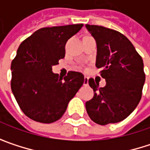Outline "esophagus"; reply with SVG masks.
Instances as JSON below:
<instances>
[{
    "instance_id": "34e87169",
    "label": "esophagus",
    "mask_w": 150,
    "mask_h": 150,
    "mask_svg": "<svg viewBox=\"0 0 150 150\" xmlns=\"http://www.w3.org/2000/svg\"><path fill=\"white\" fill-rule=\"evenodd\" d=\"M83 85H84V86H87V85H88V78L87 76H85V77H84Z\"/></svg>"
}]
</instances>
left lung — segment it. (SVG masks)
<instances>
[{"instance_id":"8db88e82","label":"left lung","mask_w":150,"mask_h":150,"mask_svg":"<svg viewBox=\"0 0 150 150\" xmlns=\"http://www.w3.org/2000/svg\"><path fill=\"white\" fill-rule=\"evenodd\" d=\"M97 45L96 66L101 69L106 85L99 88L88 80L93 98L86 103L90 119L97 124L116 123L136 108L145 82L143 62L131 42L122 34L103 26L86 25Z\"/></svg>"}]
</instances>
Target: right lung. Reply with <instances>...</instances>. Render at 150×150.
I'll return each instance as SVG.
<instances>
[{
	"mask_svg": "<svg viewBox=\"0 0 150 150\" xmlns=\"http://www.w3.org/2000/svg\"><path fill=\"white\" fill-rule=\"evenodd\" d=\"M82 26L42 28L19 46L11 63V89L30 119L42 123L59 120L82 86L84 76L80 72L69 71L63 79L52 72V67L65 56L66 42Z\"/></svg>",
	"mask_w": 150,
	"mask_h": 150,
	"instance_id": "obj_1",
	"label": "right lung"
}]
</instances>
